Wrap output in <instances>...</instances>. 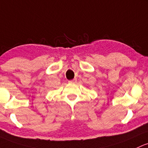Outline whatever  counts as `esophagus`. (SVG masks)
<instances>
[{
  "instance_id": "obj_1",
  "label": "esophagus",
  "mask_w": 148,
  "mask_h": 148,
  "mask_svg": "<svg viewBox=\"0 0 148 148\" xmlns=\"http://www.w3.org/2000/svg\"><path fill=\"white\" fill-rule=\"evenodd\" d=\"M77 79H76V78H74V79H72V80L69 81V83H70V84H75V83H77Z\"/></svg>"
}]
</instances>
